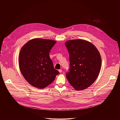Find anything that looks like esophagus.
I'll return each mask as SVG.
<instances>
[{
  "mask_svg": "<svg viewBox=\"0 0 120 120\" xmlns=\"http://www.w3.org/2000/svg\"><path fill=\"white\" fill-rule=\"evenodd\" d=\"M58 71H59L60 72H61L62 71L61 69H59Z\"/></svg>",
  "mask_w": 120,
  "mask_h": 120,
  "instance_id": "1",
  "label": "esophagus"
}]
</instances>
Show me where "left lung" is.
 I'll return each instance as SVG.
<instances>
[{
	"label": "left lung",
	"instance_id": "8db88e82",
	"mask_svg": "<svg viewBox=\"0 0 120 120\" xmlns=\"http://www.w3.org/2000/svg\"><path fill=\"white\" fill-rule=\"evenodd\" d=\"M65 45L70 61L67 78L76 90L86 89L96 80L100 71L99 52L92 43L81 39L69 40Z\"/></svg>",
	"mask_w": 120,
	"mask_h": 120
}]
</instances>
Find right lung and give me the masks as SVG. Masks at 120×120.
<instances>
[{
    "label": "right lung",
    "mask_w": 120,
    "mask_h": 120,
    "mask_svg": "<svg viewBox=\"0 0 120 120\" xmlns=\"http://www.w3.org/2000/svg\"><path fill=\"white\" fill-rule=\"evenodd\" d=\"M56 42L36 38L29 41L21 49L18 60L20 71L25 79L36 88L47 87L60 73L54 68L49 55Z\"/></svg>",
    "instance_id": "add662e5"
}]
</instances>
